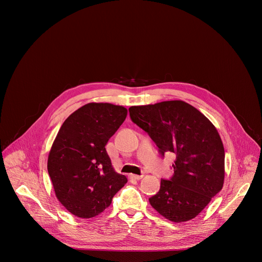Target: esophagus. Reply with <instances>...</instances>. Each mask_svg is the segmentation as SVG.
Returning a JSON list of instances; mask_svg holds the SVG:
<instances>
[{"label": "esophagus", "mask_w": 262, "mask_h": 262, "mask_svg": "<svg viewBox=\"0 0 262 262\" xmlns=\"http://www.w3.org/2000/svg\"><path fill=\"white\" fill-rule=\"evenodd\" d=\"M129 178L130 179H134V180H140L141 178H143L142 175H135V174H130L129 175Z\"/></svg>", "instance_id": "esophagus-1"}]
</instances>
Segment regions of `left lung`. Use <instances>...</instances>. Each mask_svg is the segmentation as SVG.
I'll return each mask as SVG.
<instances>
[{"instance_id": "left-lung-1", "label": "left lung", "mask_w": 262, "mask_h": 262, "mask_svg": "<svg viewBox=\"0 0 262 262\" xmlns=\"http://www.w3.org/2000/svg\"><path fill=\"white\" fill-rule=\"evenodd\" d=\"M133 122L144 129L160 152L176 155L170 180H161L151 206L169 221L196 217L223 188L225 150L215 126L199 110L182 100L129 107Z\"/></svg>"}]
</instances>
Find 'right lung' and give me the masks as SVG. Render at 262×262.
Returning <instances> with one entry per match:
<instances>
[{
  "instance_id": "obj_1",
  "label": "right lung",
  "mask_w": 262,
  "mask_h": 262,
  "mask_svg": "<svg viewBox=\"0 0 262 262\" xmlns=\"http://www.w3.org/2000/svg\"><path fill=\"white\" fill-rule=\"evenodd\" d=\"M126 116L122 105L89 102L60 127L49 154L48 171L56 197L72 214L98 215L127 182L112 166L105 150Z\"/></svg>"
}]
</instances>
